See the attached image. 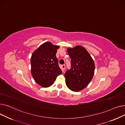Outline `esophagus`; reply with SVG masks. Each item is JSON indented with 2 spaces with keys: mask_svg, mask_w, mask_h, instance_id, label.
I'll return each mask as SVG.
<instances>
[{
  "mask_svg": "<svg viewBox=\"0 0 125 125\" xmlns=\"http://www.w3.org/2000/svg\"><path fill=\"white\" fill-rule=\"evenodd\" d=\"M61 68H62V70L63 71L65 70V65H61Z\"/></svg>",
  "mask_w": 125,
  "mask_h": 125,
  "instance_id": "1",
  "label": "esophagus"
}]
</instances>
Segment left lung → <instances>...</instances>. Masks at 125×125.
Wrapping results in <instances>:
<instances>
[{
	"instance_id": "8db88e82",
	"label": "left lung",
	"mask_w": 125,
	"mask_h": 125,
	"mask_svg": "<svg viewBox=\"0 0 125 125\" xmlns=\"http://www.w3.org/2000/svg\"><path fill=\"white\" fill-rule=\"evenodd\" d=\"M71 59V68L64 76L67 87L73 92H78L86 88L94 74L95 63L87 50L77 45L67 50Z\"/></svg>"
}]
</instances>
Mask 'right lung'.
Here are the masks:
<instances>
[{
  "instance_id": "obj_1",
  "label": "right lung",
  "mask_w": 125,
  "mask_h": 125,
  "mask_svg": "<svg viewBox=\"0 0 125 125\" xmlns=\"http://www.w3.org/2000/svg\"><path fill=\"white\" fill-rule=\"evenodd\" d=\"M60 47L49 42L41 45L31 58V72L35 82L42 87H49L62 74L56 54Z\"/></svg>"
}]
</instances>
